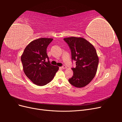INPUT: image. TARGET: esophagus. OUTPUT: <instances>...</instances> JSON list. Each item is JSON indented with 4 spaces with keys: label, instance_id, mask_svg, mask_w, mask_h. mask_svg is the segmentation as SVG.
<instances>
[{
    "label": "esophagus",
    "instance_id": "1",
    "mask_svg": "<svg viewBox=\"0 0 122 122\" xmlns=\"http://www.w3.org/2000/svg\"><path fill=\"white\" fill-rule=\"evenodd\" d=\"M62 69H67V67H66V66H65V65H63L62 66H61V67Z\"/></svg>",
    "mask_w": 122,
    "mask_h": 122
}]
</instances>
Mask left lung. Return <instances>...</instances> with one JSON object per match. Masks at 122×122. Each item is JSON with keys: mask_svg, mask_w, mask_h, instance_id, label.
Instances as JSON below:
<instances>
[{"mask_svg": "<svg viewBox=\"0 0 122 122\" xmlns=\"http://www.w3.org/2000/svg\"><path fill=\"white\" fill-rule=\"evenodd\" d=\"M71 52L72 61H76L72 68L73 76L68 80L76 87L86 86L96 74L99 58L93 45L82 38L70 37L64 39Z\"/></svg>", "mask_w": 122, "mask_h": 122, "instance_id": "1", "label": "left lung"}]
</instances>
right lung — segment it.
Wrapping results in <instances>:
<instances>
[{"label":"right lung","mask_w":122,"mask_h":122,"mask_svg":"<svg viewBox=\"0 0 122 122\" xmlns=\"http://www.w3.org/2000/svg\"><path fill=\"white\" fill-rule=\"evenodd\" d=\"M53 39L40 38L33 41L25 48L21 60L25 74L34 84L43 86L50 82L58 70L51 65L47 48Z\"/></svg>","instance_id":"right-lung-1"}]
</instances>
